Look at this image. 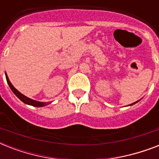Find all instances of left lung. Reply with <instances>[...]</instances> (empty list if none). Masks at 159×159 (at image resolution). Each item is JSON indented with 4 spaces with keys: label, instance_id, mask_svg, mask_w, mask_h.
I'll list each match as a JSON object with an SVG mask.
<instances>
[{
    "label": "left lung",
    "instance_id": "left-lung-1",
    "mask_svg": "<svg viewBox=\"0 0 159 159\" xmlns=\"http://www.w3.org/2000/svg\"><path fill=\"white\" fill-rule=\"evenodd\" d=\"M137 102H139V101H137V102H134V103H132V104H130V105H129V106H133V105H134L135 103H137Z\"/></svg>",
    "mask_w": 159,
    "mask_h": 159
}]
</instances>
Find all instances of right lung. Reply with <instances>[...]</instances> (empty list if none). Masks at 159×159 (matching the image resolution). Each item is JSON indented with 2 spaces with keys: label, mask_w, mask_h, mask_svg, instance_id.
I'll use <instances>...</instances> for the list:
<instances>
[{
  "label": "right lung",
  "mask_w": 159,
  "mask_h": 159,
  "mask_svg": "<svg viewBox=\"0 0 159 159\" xmlns=\"http://www.w3.org/2000/svg\"><path fill=\"white\" fill-rule=\"evenodd\" d=\"M5 74H6V81H7V83H8L9 87H11V91L14 92V94L16 95V97H18L19 99L20 100L21 102H23L24 103H25L27 105H30V106H35V107H43V106H45L47 105L50 104L51 102H37V101H34V100H32L30 98H29V97H25V95H23L22 93L19 92L18 90L16 89L14 87V86L11 84V82H10V80H9V77L6 74V72H5Z\"/></svg>",
  "instance_id": "right-lung-1"
}]
</instances>
